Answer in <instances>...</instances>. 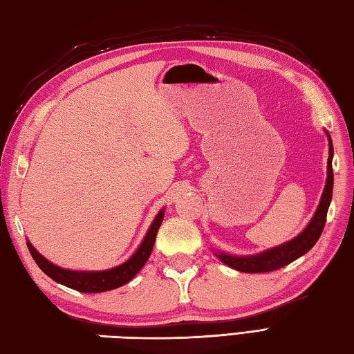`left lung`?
Returning a JSON list of instances; mask_svg holds the SVG:
<instances>
[{"label":"left lung","instance_id":"8db88e82","mask_svg":"<svg viewBox=\"0 0 354 354\" xmlns=\"http://www.w3.org/2000/svg\"><path fill=\"white\" fill-rule=\"evenodd\" d=\"M330 138V136H328ZM333 143L330 138V156H328V177H326V185L324 189V194L321 198V203L317 206V211L315 217L311 218L308 226L291 242L283 243L277 248H272L262 252V254L251 256V257H234L228 254H216L225 265L231 266L240 272H268L282 268L291 263L292 260L304 256L308 252L313 246L321 237L324 226L326 222V212H328V206L333 196V183H335V177H333Z\"/></svg>","mask_w":354,"mask_h":354}]
</instances>
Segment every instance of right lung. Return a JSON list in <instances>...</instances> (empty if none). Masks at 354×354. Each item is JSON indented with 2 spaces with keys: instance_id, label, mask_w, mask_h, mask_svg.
<instances>
[{
  "instance_id": "add662e5",
  "label": "right lung",
  "mask_w": 354,
  "mask_h": 354,
  "mask_svg": "<svg viewBox=\"0 0 354 354\" xmlns=\"http://www.w3.org/2000/svg\"><path fill=\"white\" fill-rule=\"evenodd\" d=\"M163 216L165 212L162 209L154 218V222H152L148 234H146L142 245H140V248L136 251V254L132 256L128 262H124L123 265L115 266V268L108 270V271L83 272V271L63 270L59 268V266L50 263L49 260H46L35 248H33L30 242H28V248L30 251L33 260H35V263L41 268L44 274H48L50 279H53V281L58 283L69 286V288L82 291V292H103V291L115 290L118 286L132 281L137 272L143 268V265L148 262L152 248H154L157 231L160 228V225H162Z\"/></svg>"
}]
</instances>
